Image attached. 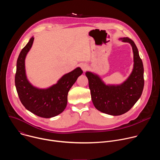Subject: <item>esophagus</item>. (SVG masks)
<instances>
[{
  "label": "esophagus",
  "mask_w": 160,
  "mask_h": 160,
  "mask_svg": "<svg viewBox=\"0 0 160 160\" xmlns=\"http://www.w3.org/2000/svg\"><path fill=\"white\" fill-rule=\"evenodd\" d=\"M81 68H82V70H83V72H85V71L87 70V69L88 68V66H87V64H81Z\"/></svg>",
  "instance_id": "obj_1"
}]
</instances>
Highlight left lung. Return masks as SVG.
I'll list each match as a JSON object with an SVG mask.
<instances>
[{"mask_svg":"<svg viewBox=\"0 0 160 160\" xmlns=\"http://www.w3.org/2000/svg\"><path fill=\"white\" fill-rule=\"evenodd\" d=\"M130 43L133 53V68L128 78L120 85H106L96 74L85 73L91 98L95 108L108 115L118 116L128 111L141 98L144 88V67L138 48L128 37L120 38Z\"/></svg>","mask_w":160,"mask_h":160,"instance_id":"obj_1","label":"left lung"}]
</instances>
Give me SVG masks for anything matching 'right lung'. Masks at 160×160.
I'll return each instance as SVG.
<instances>
[{
	"label": "right lung",
	"instance_id": "add662e5",
	"mask_svg": "<svg viewBox=\"0 0 160 160\" xmlns=\"http://www.w3.org/2000/svg\"><path fill=\"white\" fill-rule=\"evenodd\" d=\"M33 40L32 37L18 56L15 85L19 98L27 110L40 117L52 118L59 115L66 108L68 93L83 71L78 67L64 75L57 83L48 88H38L33 86L26 75L25 61Z\"/></svg>",
	"mask_w": 160,
	"mask_h": 160
}]
</instances>
